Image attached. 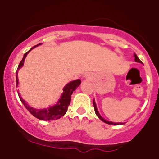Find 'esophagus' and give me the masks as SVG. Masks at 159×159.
<instances>
[{
  "label": "esophagus",
  "instance_id": "esophagus-1",
  "mask_svg": "<svg viewBox=\"0 0 159 159\" xmlns=\"http://www.w3.org/2000/svg\"><path fill=\"white\" fill-rule=\"evenodd\" d=\"M84 78H85V79H90V78H91V74L86 73L85 75H84Z\"/></svg>",
  "mask_w": 159,
  "mask_h": 159
}]
</instances>
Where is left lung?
<instances>
[{
	"label": "left lung",
	"mask_w": 159,
	"mask_h": 159,
	"mask_svg": "<svg viewBox=\"0 0 159 159\" xmlns=\"http://www.w3.org/2000/svg\"><path fill=\"white\" fill-rule=\"evenodd\" d=\"M134 61H135V62H139V63H142V62L141 61L140 59L138 57V56L136 55V54H134ZM93 105H94V111H95V114L97 115V116L99 118H100L101 120H102V121H104L105 123H106V124H108V125H124L125 123H119V122H113V121H107V120H105V118H102V115H100V113L98 112V108H97V105H96V103L95 102H94V99L93 100Z\"/></svg>",
	"instance_id": "obj_1"
}]
</instances>
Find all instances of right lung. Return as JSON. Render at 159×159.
<instances>
[{"instance_id": "add662e5", "label": "right lung", "mask_w": 159, "mask_h": 159, "mask_svg": "<svg viewBox=\"0 0 159 159\" xmlns=\"http://www.w3.org/2000/svg\"><path fill=\"white\" fill-rule=\"evenodd\" d=\"M41 44H38L37 45L34 46L33 48H31L28 52L25 53L24 54V57L22 58L21 61L20 62V65L17 67V70L16 71V86H18V76H17V74H18V70H20V68H22L25 63V57H27L28 53L31 51L32 49L35 48L37 46L40 45ZM81 84V80L77 79L75 81H72L68 83L64 87L63 89V93L61 95V98L57 101V104H55L53 106H50L48 108H43V109H37V108H32L31 106H30L23 98L20 96V93H18V96L20 98V102L23 103V105H25V108L28 110V111L30 112L31 115H33L35 118H38L40 120H43V121H51V120H57L59 118H61L62 116L65 115V113L68 111V108L70 105V98H71V94H73V91H75V89L78 87V86Z\"/></svg>"}]
</instances>
